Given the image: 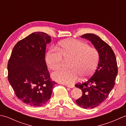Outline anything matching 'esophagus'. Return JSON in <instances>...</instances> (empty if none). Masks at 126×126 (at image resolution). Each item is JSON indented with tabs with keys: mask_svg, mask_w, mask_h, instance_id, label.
I'll return each instance as SVG.
<instances>
[{
	"mask_svg": "<svg viewBox=\"0 0 126 126\" xmlns=\"http://www.w3.org/2000/svg\"><path fill=\"white\" fill-rule=\"evenodd\" d=\"M66 87H68L69 88H74L75 87V85H69V84H68V85H66Z\"/></svg>",
	"mask_w": 126,
	"mask_h": 126,
	"instance_id": "1",
	"label": "esophagus"
}]
</instances>
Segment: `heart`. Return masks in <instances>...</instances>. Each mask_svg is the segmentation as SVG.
I'll return each instance as SVG.
<instances>
[{"instance_id":"obj_1","label":"heart","mask_w":126,"mask_h":126,"mask_svg":"<svg viewBox=\"0 0 126 126\" xmlns=\"http://www.w3.org/2000/svg\"><path fill=\"white\" fill-rule=\"evenodd\" d=\"M63 58L69 61V69L53 72L52 77L62 83H73L79 76L85 79L93 75L100 63V55L97 48L87 43L69 39L61 42L57 49L48 51L45 60L50 69L57 70L62 66Z\"/></svg>"}]
</instances>
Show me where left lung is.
Instances as JSON below:
<instances>
[{
    "label": "left lung",
    "mask_w": 126,
    "mask_h": 126,
    "mask_svg": "<svg viewBox=\"0 0 126 126\" xmlns=\"http://www.w3.org/2000/svg\"><path fill=\"white\" fill-rule=\"evenodd\" d=\"M81 37L89 40L100 55V63L93 75L85 82L75 85L81 89L83 94L76 100L77 104L85 109H91L106 100L113 89L117 74V65L113 50L98 36L85 33Z\"/></svg>",
    "instance_id": "left-lung-1"
}]
</instances>
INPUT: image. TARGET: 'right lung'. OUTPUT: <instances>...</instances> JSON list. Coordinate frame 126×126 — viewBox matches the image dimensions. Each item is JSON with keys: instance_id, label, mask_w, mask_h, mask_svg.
Returning <instances> with one entry per match:
<instances>
[{"instance_id": "add662e5", "label": "right lung", "mask_w": 126, "mask_h": 126, "mask_svg": "<svg viewBox=\"0 0 126 126\" xmlns=\"http://www.w3.org/2000/svg\"><path fill=\"white\" fill-rule=\"evenodd\" d=\"M51 37L36 32L17 43L7 64V79L16 95L32 107L46 103L56 84L50 78L45 60Z\"/></svg>"}]
</instances>
